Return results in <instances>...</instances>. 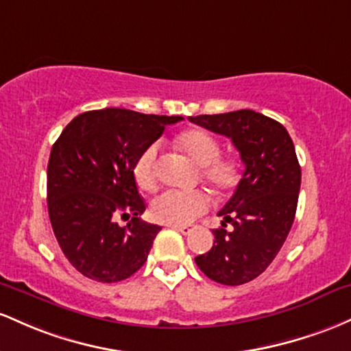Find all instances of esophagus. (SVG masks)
Here are the masks:
<instances>
[{
    "instance_id": "34e87169",
    "label": "esophagus",
    "mask_w": 351,
    "mask_h": 351,
    "mask_svg": "<svg viewBox=\"0 0 351 351\" xmlns=\"http://www.w3.org/2000/svg\"><path fill=\"white\" fill-rule=\"evenodd\" d=\"M172 228H176V230H179L180 234H184V235H187V234H191L192 232V226H171Z\"/></svg>"
}]
</instances>
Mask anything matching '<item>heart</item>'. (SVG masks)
<instances>
[{
  "instance_id": "1",
  "label": "heart",
  "mask_w": 351,
  "mask_h": 351,
  "mask_svg": "<svg viewBox=\"0 0 351 351\" xmlns=\"http://www.w3.org/2000/svg\"><path fill=\"white\" fill-rule=\"evenodd\" d=\"M176 147L200 165V177L219 194L239 186L242 169L235 157L220 156V143L204 129H187L176 137ZM132 176L143 191L157 184V145H147L132 165ZM208 197L200 191H165L151 202V217L167 226H186L208 208Z\"/></svg>"
}]
</instances>
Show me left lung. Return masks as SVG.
<instances>
[{"instance_id":"obj_1","label":"left lung","mask_w":351,"mask_h":351,"mask_svg":"<svg viewBox=\"0 0 351 351\" xmlns=\"http://www.w3.org/2000/svg\"><path fill=\"white\" fill-rule=\"evenodd\" d=\"M189 121L227 136L245 165L234 195L219 212L223 220L214 230V245L195 257L210 280L242 285L265 271L292 228L302 182L295 145L280 123L250 109ZM227 223L234 226L232 231Z\"/></svg>"}]
</instances>
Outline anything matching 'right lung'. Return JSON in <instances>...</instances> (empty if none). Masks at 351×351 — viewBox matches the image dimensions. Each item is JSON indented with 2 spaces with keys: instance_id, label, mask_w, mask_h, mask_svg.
<instances>
[{
  "instance_id": "add662e5",
  "label": "right lung",
  "mask_w": 351,
  "mask_h": 351,
  "mask_svg": "<svg viewBox=\"0 0 351 351\" xmlns=\"http://www.w3.org/2000/svg\"><path fill=\"white\" fill-rule=\"evenodd\" d=\"M182 116H156L129 109L88 111L66 125L51 149L48 212L62 254L96 282H121L147 261L162 227L141 219L145 202L132 165L165 125ZM128 219L119 226L117 219Z\"/></svg>"
}]
</instances>
